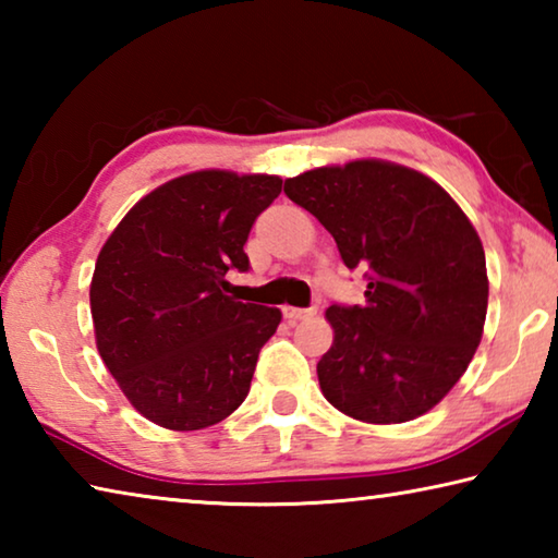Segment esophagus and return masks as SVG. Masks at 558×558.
<instances>
[{
    "mask_svg": "<svg viewBox=\"0 0 558 558\" xmlns=\"http://www.w3.org/2000/svg\"><path fill=\"white\" fill-rule=\"evenodd\" d=\"M313 315H317L315 307H310V310H305V307H292V305L282 307V317H286L288 323H300V319H307V317H313Z\"/></svg>",
    "mask_w": 558,
    "mask_h": 558,
    "instance_id": "obj_1",
    "label": "esophagus"
}]
</instances>
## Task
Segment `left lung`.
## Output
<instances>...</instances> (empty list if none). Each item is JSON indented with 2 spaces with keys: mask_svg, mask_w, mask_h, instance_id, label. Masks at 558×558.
<instances>
[{
  "mask_svg": "<svg viewBox=\"0 0 558 558\" xmlns=\"http://www.w3.org/2000/svg\"><path fill=\"white\" fill-rule=\"evenodd\" d=\"M286 194L332 233L347 268L366 270L364 305L327 307L317 364L325 399L362 423H405L460 381L483 339V241L430 177L354 159L286 179Z\"/></svg>",
  "mask_w": 558,
  "mask_h": 558,
  "instance_id": "left-lung-1",
  "label": "left lung"
}]
</instances>
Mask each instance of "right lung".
<instances>
[{
    "label": "right lung",
    "mask_w": 558,
    "mask_h": 558,
    "mask_svg": "<svg viewBox=\"0 0 558 558\" xmlns=\"http://www.w3.org/2000/svg\"><path fill=\"white\" fill-rule=\"evenodd\" d=\"M280 192L276 174L189 172L143 196L100 248L90 280L98 354L157 426L209 428L248 396L282 315L226 295V272L248 270L251 226Z\"/></svg>",
    "instance_id": "obj_1"
}]
</instances>
